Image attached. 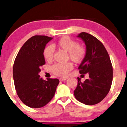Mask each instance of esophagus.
<instances>
[{
	"mask_svg": "<svg viewBox=\"0 0 127 127\" xmlns=\"http://www.w3.org/2000/svg\"><path fill=\"white\" fill-rule=\"evenodd\" d=\"M59 80L60 81H64V80H66V78H60Z\"/></svg>",
	"mask_w": 127,
	"mask_h": 127,
	"instance_id": "obj_1",
	"label": "esophagus"
}]
</instances>
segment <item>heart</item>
Returning <instances> with one entry per match:
<instances>
[{"label": "heart", "instance_id": "obj_1", "mask_svg": "<svg viewBox=\"0 0 127 127\" xmlns=\"http://www.w3.org/2000/svg\"><path fill=\"white\" fill-rule=\"evenodd\" d=\"M56 46L59 49L68 52V58L75 63L82 62L85 56L86 50L82 46L79 45L78 43L71 39L68 36H64L58 40ZM54 49L51 46H48L43 51V57L48 62L53 60ZM73 65L71 63L65 64H55L51 67V71L54 74L58 76H66L71 69Z\"/></svg>", "mask_w": 127, "mask_h": 127}]
</instances>
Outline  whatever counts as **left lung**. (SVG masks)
I'll use <instances>...</instances> for the list:
<instances>
[{
  "mask_svg": "<svg viewBox=\"0 0 127 127\" xmlns=\"http://www.w3.org/2000/svg\"><path fill=\"white\" fill-rule=\"evenodd\" d=\"M77 37L86 46L85 56L78 68L79 73H88L89 77L84 82L77 78L74 95L78 101L93 105L102 101L110 91L113 80L112 65L105 48L97 38L85 32Z\"/></svg>",
  "mask_w": 127,
  "mask_h": 127,
  "instance_id": "1",
  "label": "left lung"
}]
</instances>
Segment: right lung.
<instances>
[{
	"label": "right lung",
	"mask_w": 127,
	"mask_h": 127,
	"mask_svg": "<svg viewBox=\"0 0 127 127\" xmlns=\"http://www.w3.org/2000/svg\"><path fill=\"white\" fill-rule=\"evenodd\" d=\"M53 37L34 36L30 38L19 51L13 65V74L17 94L22 102L31 108L47 105L55 94L58 79L43 80L39 73L45 64L43 51Z\"/></svg>",
	"instance_id": "add662e5"
}]
</instances>
